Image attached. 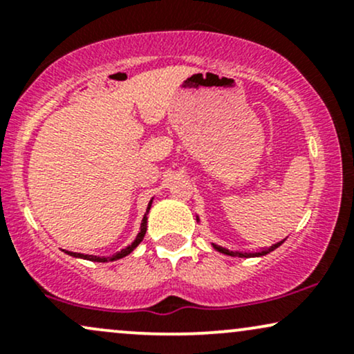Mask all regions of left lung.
Returning <instances> with one entry per match:
<instances>
[{"mask_svg":"<svg viewBox=\"0 0 354 354\" xmlns=\"http://www.w3.org/2000/svg\"><path fill=\"white\" fill-rule=\"evenodd\" d=\"M196 219H198V218H196ZM281 243H283V241L276 243V245L266 248V250H261V251H230V250H226V248H221V246H218V245H213V248H214V250H216V251H219V253H223V254L239 256V258H251V256H265V254H268V253H271V251H274L276 248L281 246Z\"/></svg>","mask_w":354,"mask_h":354,"instance_id":"obj_1","label":"left lung"}]
</instances>
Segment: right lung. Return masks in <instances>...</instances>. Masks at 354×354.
I'll use <instances>...</instances> for the list:
<instances>
[{
  "label": "right lung",
  "instance_id": "1",
  "mask_svg": "<svg viewBox=\"0 0 354 354\" xmlns=\"http://www.w3.org/2000/svg\"><path fill=\"white\" fill-rule=\"evenodd\" d=\"M151 203H153V200L149 201V205H148V208H146V213H145V216H143V221H141V230H140V233H138V236H136V239L135 241L131 243V245L129 246H126L124 250H121V251H118L116 254H113V256H93V254H81V253H73V251H66L68 254L70 256H75V258H83V259H88V261H95V263H106V261H116V259H120V258H124L126 254H129L131 253L133 250H135V248L140 245L141 241H143V238H145V234H146V223H148V213H149V208H151Z\"/></svg>",
  "mask_w": 354,
  "mask_h": 354
}]
</instances>
